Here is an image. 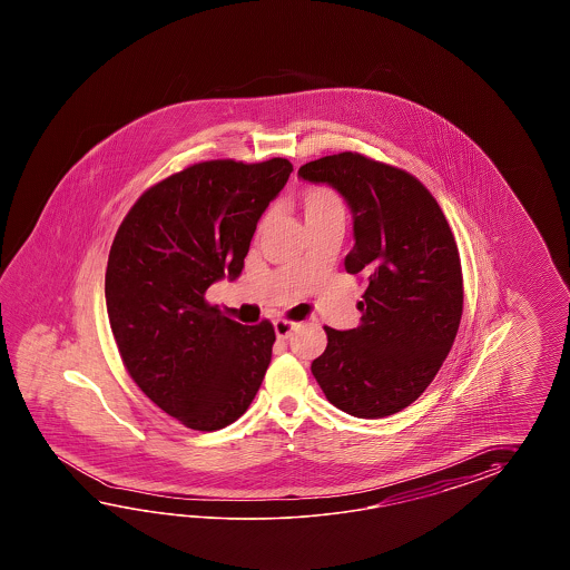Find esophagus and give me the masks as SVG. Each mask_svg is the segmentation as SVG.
Wrapping results in <instances>:
<instances>
[{
	"instance_id": "34e87169",
	"label": "esophagus",
	"mask_w": 570,
	"mask_h": 570,
	"mask_svg": "<svg viewBox=\"0 0 570 570\" xmlns=\"http://www.w3.org/2000/svg\"><path fill=\"white\" fill-rule=\"evenodd\" d=\"M297 327V324H293V322H287V320H277L275 322V334H277V338L287 340L291 334H293V330Z\"/></svg>"
}]
</instances>
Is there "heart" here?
Returning <instances> with one entry per match:
<instances>
[{"instance_id": "b5f03b06", "label": "heart", "mask_w": 570, "mask_h": 570, "mask_svg": "<svg viewBox=\"0 0 570 570\" xmlns=\"http://www.w3.org/2000/svg\"><path fill=\"white\" fill-rule=\"evenodd\" d=\"M303 218L307 224H314L320 219L342 218L344 216V204L336 191L330 187H309L299 197Z\"/></svg>"}]
</instances>
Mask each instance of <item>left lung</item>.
Returning a JSON list of instances; mask_svg holds the SVG:
<instances>
[{
  "label": "left lung",
  "mask_w": 570,
  "mask_h": 570,
  "mask_svg": "<svg viewBox=\"0 0 570 570\" xmlns=\"http://www.w3.org/2000/svg\"><path fill=\"white\" fill-rule=\"evenodd\" d=\"M303 181L334 187L352 212L344 258L366 279L361 326H326L312 363L317 385L342 412L379 420L401 412L434 381L462 315L461 256L436 199L405 170L358 153L305 163Z\"/></svg>",
  "instance_id": "obj_1"
}]
</instances>
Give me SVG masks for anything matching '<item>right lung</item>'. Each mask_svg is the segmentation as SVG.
<instances>
[{
    "label": "right lung",
    "instance_id": "1",
    "mask_svg": "<svg viewBox=\"0 0 570 570\" xmlns=\"http://www.w3.org/2000/svg\"><path fill=\"white\" fill-rule=\"evenodd\" d=\"M291 170L287 158L197 163L140 195L116 232L106 305L121 361L148 400L191 430L236 422L267 373L273 324L243 326L206 291L240 277Z\"/></svg>",
    "mask_w": 570,
    "mask_h": 570
}]
</instances>
